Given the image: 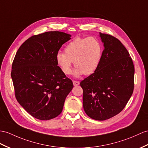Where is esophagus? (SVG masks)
<instances>
[{"label":"esophagus","mask_w":148,"mask_h":148,"mask_svg":"<svg viewBox=\"0 0 148 148\" xmlns=\"http://www.w3.org/2000/svg\"><path fill=\"white\" fill-rule=\"evenodd\" d=\"M73 84L74 86H77V85H78L79 84H80V82L73 80Z\"/></svg>","instance_id":"1"}]
</instances>
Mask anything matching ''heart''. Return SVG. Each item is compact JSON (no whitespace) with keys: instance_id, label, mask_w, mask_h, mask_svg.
Masks as SVG:
<instances>
[{"instance_id":"obj_1","label":"heart","mask_w":148,"mask_h":148,"mask_svg":"<svg viewBox=\"0 0 148 148\" xmlns=\"http://www.w3.org/2000/svg\"><path fill=\"white\" fill-rule=\"evenodd\" d=\"M103 54L102 43L95 37H77L68 42L64 53L56 54V60L62 72L70 75L74 61L75 76L84 74L90 75L97 70L101 62Z\"/></svg>"}]
</instances>
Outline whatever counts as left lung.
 I'll use <instances>...</instances> for the list:
<instances>
[{
	"label": "left lung",
	"mask_w": 148,
	"mask_h": 148,
	"mask_svg": "<svg viewBox=\"0 0 148 148\" xmlns=\"http://www.w3.org/2000/svg\"><path fill=\"white\" fill-rule=\"evenodd\" d=\"M103 42L97 70L80 82L83 106L88 117L109 119L124 109L134 90V66L129 53L119 39L100 32Z\"/></svg>",
	"instance_id": "left-lung-1"
}]
</instances>
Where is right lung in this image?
Instances as JSON below:
<instances>
[{
	"instance_id": "1",
	"label": "right lung",
	"mask_w": 148,
	"mask_h": 148,
	"mask_svg": "<svg viewBox=\"0 0 148 148\" xmlns=\"http://www.w3.org/2000/svg\"><path fill=\"white\" fill-rule=\"evenodd\" d=\"M70 37L60 31L34 35L23 43L14 57L11 77L16 98L38 119L47 121L59 116L73 87L56 60V54Z\"/></svg>"
}]
</instances>
